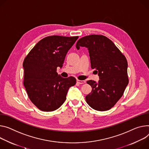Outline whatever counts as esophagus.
<instances>
[{"label": "esophagus", "instance_id": "obj_1", "mask_svg": "<svg viewBox=\"0 0 149 149\" xmlns=\"http://www.w3.org/2000/svg\"><path fill=\"white\" fill-rule=\"evenodd\" d=\"M77 83L78 84H84L86 83L85 81L84 80H79V79H77Z\"/></svg>", "mask_w": 149, "mask_h": 149}]
</instances>
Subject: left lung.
Returning <instances> with one entry per match:
<instances>
[{
    "label": "left lung",
    "instance_id": "1",
    "mask_svg": "<svg viewBox=\"0 0 149 149\" xmlns=\"http://www.w3.org/2000/svg\"><path fill=\"white\" fill-rule=\"evenodd\" d=\"M88 49L91 68L96 70L100 79L88 80L91 92L86 96L87 104L94 110H109L123 96L129 79L125 56L111 40L103 35L93 34L79 38L76 44Z\"/></svg>",
    "mask_w": 149,
    "mask_h": 149
}]
</instances>
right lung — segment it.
I'll list each match as a JSON object with an SVG mask.
<instances>
[{
    "mask_svg": "<svg viewBox=\"0 0 149 149\" xmlns=\"http://www.w3.org/2000/svg\"><path fill=\"white\" fill-rule=\"evenodd\" d=\"M78 36H51L39 41L23 62L24 86L31 102L40 110L58 109L66 99L69 88L76 83L74 77L62 78L57 67H62L67 52Z\"/></svg>",
    "mask_w": 149,
    "mask_h": 149,
    "instance_id": "right-lung-1",
    "label": "right lung"
}]
</instances>
